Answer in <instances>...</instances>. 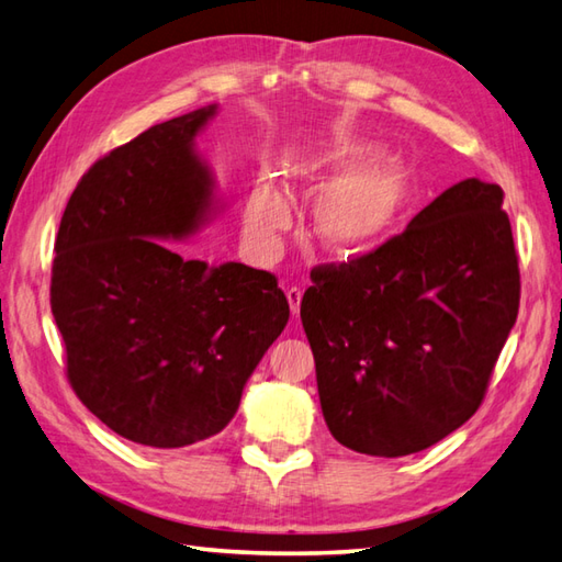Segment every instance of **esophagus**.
<instances>
[{
  "label": "esophagus",
  "mask_w": 562,
  "mask_h": 562,
  "mask_svg": "<svg viewBox=\"0 0 562 562\" xmlns=\"http://www.w3.org/2000/svg\"><path fill=\"white\" fill-rule=\"evenodd\" d=\"M288 302H290V310L296 316L300 314V304H302V290L300 288H290L288 290Z\"/></svg>",
  "instance_id": "34e87169"
}]
</instances>
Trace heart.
<instances>
[{"mask_svg":"<svg viewBox=\"0 0 562 562\" xmlns=\"http://www.w3.org/2000/svg\"><path fill=\"white\" fill-rule=\"evenodd\" d=\"M378 153L380 146L372 140H331L294 165L296 180L326 187L314 206V234L331 256L353 258L378 248L409 202L412 165L397 156L372 161ZM288 218V202L272 184L262 182L252 190L246 206V228L252 238H270Z\"/></svg>","mask_w":562,"mask_h":562,"instance_id":"1","label":"heart"}]
</instances>
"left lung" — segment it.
Segmentation results:
<instances>
[{
    "instance_id": "8db88e82",
    "label": "left lung",
    "mask_w": 562,
    "mask_h": 562,
    "mask_svg": "<svg viewBox=\"0 0 562 562\" xmlns=\"http://www.w3.org/2000/svg\"><path fill=\"white\" fill-rule=\"evenodd\" d=\"M499 184L470 178L368 256L318 266L302 296L328 431L402 458L463 426L519 314V258Z\"/></svg>"
}]
</instances>
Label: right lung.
Returning <instances> with one entry per match:
<instances>
[{
    "instance_id": "right-lung-1",
    "label": "right lung",
    "mask_w": 562,
    "mask_h": 562,
    "mask_svg": "<svg viewBox=\"0 0 562 562\" xmlns=\"http://www.w3.org/2000/svg\"><path fill=\"white\" fill-rule=\"evenodd\" d=\"M216 112L162 121L97 160L55 238L50 310L72 390L114 434L150 448L222 431L290 318L274 274L165 244L222 209L194 148Z\"/></svg>"
}]
</instances>
